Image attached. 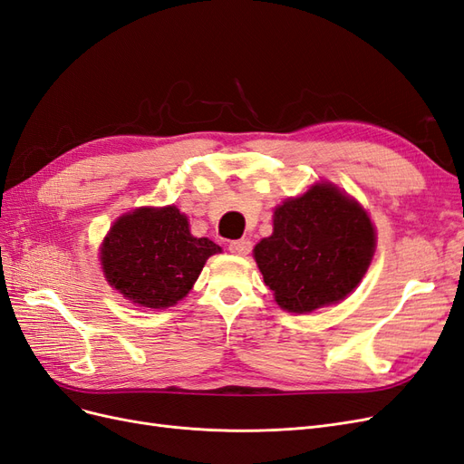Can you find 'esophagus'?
<instances>
[{"label":"esophagus","mask_w":464,"mask_h":464,"mask_svg":"<svg viewBox=\"0 0 464 464\" xmlns=\"http://www.w3.org/2000/svg\"><path fill=\"white\" fill-rule=\"evenodd\" d=\"M252 250V243L248 238H238V241L229 243V252L238 254V256H246V254Z\"/></svg>","instance_id":"esophagus-1"}]
</instances>
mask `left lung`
<instances>
[{
	"instance_id": "1",
	"label": "left lung",
	"mask_w": 464,
	"mask_h": 464,
	"mask_svg": "<svg viewBox=\"0 0 464 464\" xmlns=\"http://www.w3.org/2000/svg\"><path fill=\"white\" fill-rule=\"evenodd\" d=\"M373 245L362 208L332 185H316L276 208L274 233L254 258L277 304L303 314L343 301L364 277Z\"/></svg>"
}]
</instances>
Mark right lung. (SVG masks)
Segmentation results:
<instances>
[{
    "mask_svg": "<svg viewBox=\"0 0 464 464\" xmlns=\"http://www.w3.org/2000/svg\"><path fill=\"white\" fill-rule=\"evenodd\" d=\"M221 248L188 231L175 206L140 208L115 221L102 246L110 285L134 304L168 308L192 289L204 262Z\"/></svg>",
    "mask_w": 464,
    "mask_h": 464,
    "instance_id": "add662e5",
    "label": "right lung"
}]
</instances>
